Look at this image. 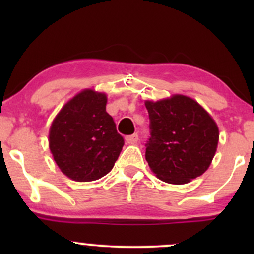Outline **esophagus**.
<instances>
[{
  "mask_svg": "<svg viewBox=\"0 0 254 254\" xmlns=\"http://www.w3.org/2000/svg\"><path fill=\"white\" fill-rule=\"evenodd\" d=\"M137 141H138V135H137V133L125 137V142H127V144H136Z\"/></svg>",
  "mask_w": 254,
  "mask_h": 254,
  "instance_id": "obj_1",
  "label": "esophagus"
}]
</instances>
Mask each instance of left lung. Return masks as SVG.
Wrapping results in <instances>:
<instances>
[{
    "label": "left lung",
    "instance_id": "1",
    "mask_svg": "<svg viewBox=\"0 0 254 254\" xmlns=\"http://www.w3.org/2000/svg\"><path fill=\"white\" fill-rule=\"evenodd\" d=\"M144 104L150 119L145 160L151 172L176 185L202 176L211 165L220 138L214 118L194 99L183 94Z\"/></svg>",
    "mask_w": 254,
    "mask_h": 254
}]
</instances>
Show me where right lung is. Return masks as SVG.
I'll return each mask as SVG.
<instances>
[{"label":"right lung","mask_w":254,"mask_h":254,"mask_svg":"<svg viewBox=\"0 0 254 254\" xmlns=\"http://www.w3.org/2000/svg\"><path fill=\"white\" fill-rule=\"evenodd\" d=\"M106 103V93L86 88L66 101L52 121L49 148L61 172L74 182L106 176L123 148Z\"/></svg>","instance_id":"1"}]
</instances>
